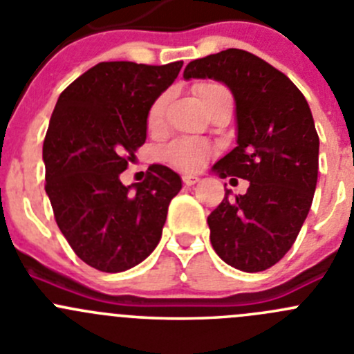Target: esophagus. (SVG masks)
Segmentation results:
<instances>
[{"label": "esophagus", "instance_id": "esophagus-1", "mask_svg": "<svg viewBox=\"0 0 354 354\" xmlns=\"http://www.w3.org/2000/svg\"><path fill=\"white\" fill-rule=\"evenodd\" d=\"M183 180L186 186H194V184L200 180V177H198V175H193V174H186V175H183Z\"/></svg>", "mask_w": 354, "mask_h": 354}]
</instances>
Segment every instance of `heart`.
Returning a JSON list of instances; mask_svg holds the SVG:
<instances>
[{
    "mask_svg": "<svg viewBox=\"0 0 354 354\" xmlns=\"http://www.w3.org/2000/svg\"><path fill=\"white\" fill-rule=\"evenodd\" d=\"M225 88L218 83L214 82H203L196 86V95L200 102L207 104L212 97L224 93ZM165 106H167V95H160L153 102L147 113V124L149 129H156L160 127L161 120H163ZM167 160L170 161L174 167L183 168V170H196L205 163L208 156V147L201 142H194V140H179L175 142L170 149L167 151Z\"/></svg>",
    "mask_w": 354,
    "mask_h": 354,
    "instance_id": "obj_1",
    "label": "heart"
}]
</instances>
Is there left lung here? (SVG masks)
<instances>
[{"instance_id":"1","label":"left lung","mask_w":354,"mask_h":354,"mask_svg":"<svg viewBox=\"0 0 354 354\" xmlns=\"http://www.w3.org/2000/svg\"><path fill=\"white\" fill-rule=\"evenodd\" d=\"M215 80L236 104V147L212 170L250 183L208 215L210 241L225 264L245 272L271 268L294 245L318 180L319 139L301 90L271 64L227 48L196 59L184 80Z\"/></svg>"}]
</instances>
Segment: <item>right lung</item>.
I'll list each match as a JSON object with an SVG mask.
<instances>
[{"label": "right lung", "mask_w": 354, "mask_h": 354, "mask_svg": "<svg viewBox=\"0 0 354 354\" xmlns=\"http://www.w3.org/2000/svg\"><path fill=\"white\" fill-rule=\"evenodd\" d=\"M180 67L183 60L100 62L57 100L43 142L45 191L74 254L99 271L140 264L160 243L168 205L183 187L163 165H151L142 183L120 180L146 142L149 107Z\"/></svg>", "instance_id": "right-lung-1"}]
</instances>
